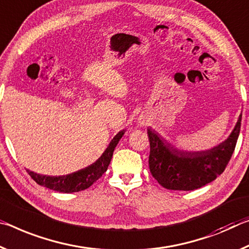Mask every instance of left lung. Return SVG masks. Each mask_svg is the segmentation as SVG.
Returning <instances> with one entry per match:
<instances>
[{"label": "left lung", "instance_id": "left-lung-1", "mask_svg": "<svg viewBox=\"0 0 249 249\" xmlns=\"http://www.w3.org/2000/svg\"><path fill=\"white\" fill-rule=\"evenodd\" d=\"M242 113L233 131L221 143L204 151L175 148L161 134L148 128L149 168L152 177L168 190L193 191L214 181L225 170L237 142Z\"/></svg>", "mask_w": 249, "mask_h": 249}]
</instances>
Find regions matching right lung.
I'll use <instances>...</instances> for the list:
<instances>
[{
	"mask_svg": "<svg viewBox=\"0 0 249 249\" xmlns=\"http://www.w3.org/2000/svg\"><path fill=\"white\" fill-rule=\"evenodd\" d=\"M124 132L125 130H121V131L118 132L113 137V139L110 141L108 148L105 150L101 157L96 162H93L92 164L88 165L87 168L76 171V172L71 174L59 175V177L37 174L30 170H27V172L37 184L53 191H57V192L74 193L86 190L89 186H91L98 178H101V175L107 171L110 161H111L113 151H115V148L119 143Z\"/></svg>",
	"mask_w": 249,
	"mask_h": 249,
	"instance_id": "obj_1",
	"label": "right lung"
}]
</instances>
